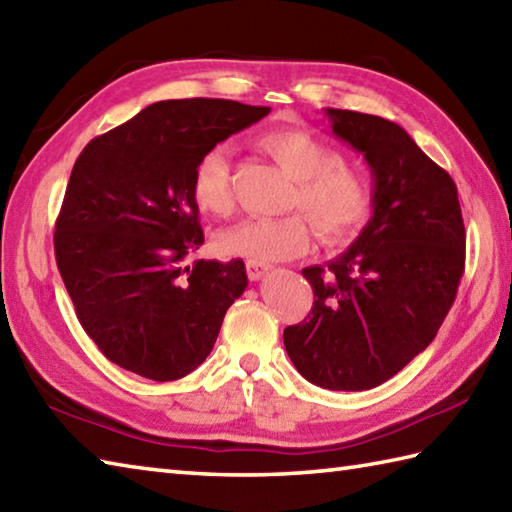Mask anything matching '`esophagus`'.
Instances as JSON below:
<instances>
[{
	"mask_svg": "<svg viewBox=\"0 0 512 512\" xmlns=\"http://www.w3.org/2000/svg\"><path fill=\"white\" fill-rule=\"evenodd\" d=\"M246 273L253 282H259L266 273H268V264H259V262H248L246 264Z\"/></svg>",
	"mask_w": 512,
	"mask_h": 512,
	"instance_id": "esophagus-1",
	"label": "esophagus"
}]
</instances>
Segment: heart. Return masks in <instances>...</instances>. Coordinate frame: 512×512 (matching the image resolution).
<instances>
[{
	"instance_id": "obj_1",
	"label": "heart",
	"mask_w": 512,
	"mask_h": 512,
	"mask_svg": "<svg viewBox=\"0 0 512 512\" xmlns=\"http://www.w3.org/2000/svg\"><path fill=\"white\" fill-rule=\"evenodd\" d=\"M259 144L295 179L288 208H299L313 219L324 244H342L353 237L370 213V188L362 173L337 162V155L306 130L277 128L262 135ZM195 204L210 215H228L235 206L233 166L226 146H215L199 157L193 173ZM313 228L304 215L250 217L217 233L222 255L248 262L273 264L308 250Z\"/></svg>"
}]
</instances>
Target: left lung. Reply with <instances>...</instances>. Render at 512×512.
Returning a JSON list of instances; mask_svg holds the SVG:
<instances>
[{
  "instance_id": "left-lung-1",
  "label": "left lung",
  "mask_w": 512,
  "mask_h": 512,
  "mask_svg": "<svg viewBox=\"0 0 512 512\" xmlns=\"http://www.w3.org/2000/svg\"><path fill=\"white\" fill-rule=\"evenodd\" d=\"M333 135L373 175V217L328 268L302 273L315 302L284 330L299 375L328 390L388 382L433 342L464 273L457 186L406 130L384 117L326 108Z\"/></svg>"
}]
</instances>
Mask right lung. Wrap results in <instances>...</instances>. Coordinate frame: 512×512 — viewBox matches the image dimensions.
I'll return each instance as SVG.
<instances>
[{
    "label": "right lung",
    "mask_w": 512,
    "mask_h": 512,
    "mask_svg": "<svg viewBox=\"0 0 512 512\" xmlns=\"http://www.w3.org/2000/svg\"><path fill=\"white\" fill-rule=\"evenodd\" d=\"M268 113L230 99H166L77 157L55 257L79 324L113 364L173 382L210 355L248 277L242 259L190 262L204 244L190 184L206 150Z\"/></svg>",
    "instance_id": "right-lung-1"
}]
</instances>
